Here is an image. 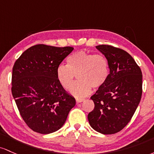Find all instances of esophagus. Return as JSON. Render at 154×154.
I'll list each match as a JSON object with an SVG mask.
<instances>
[{
  "instance_id": "34e87169",
  "label": "esophagus",
  "mask_w": 154,
  "mask_h": 154,
  "mask_svg": "<svg viewBox=\"0 0 154 154\" xmlns=\"http://www.w3.org/2000/svg\"><path fill=\"white\" fill-rule=\"evenodd\" d=\"M75 101H76V103H82V102L84 101V99H76Z\"/></svg>"
}]
</instances>
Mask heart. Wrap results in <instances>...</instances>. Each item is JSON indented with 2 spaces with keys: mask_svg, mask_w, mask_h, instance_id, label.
<instances>
[{
  "mask_svg": "<svg viewBox=\"0 0 154 154\" xmlns=\"http://www.w3.org/2000/svg\"><path fill=\"white\" fill-rule=\"evenodd\" d=\"M68 65H60L57 68V79L65 90L70 89L75 75L79 82L70 89L77 97L89 95L91 87L98 89L108 81L110 74L109 63L105 57L85 51L73 53L67 59Z\"/></svg>",
  "mask_w": 154,
  "mask_h": 154,
  "instance_id": "b5f03b06",
  "label": "heart"
}]
</instances>
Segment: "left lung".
I'll use <instances>...</instances> for the list:
<instances>
[{"label": "left lung", "mask_w": 154, "mask_h": 154, "mask_svg": "<svg viewBox=\"0 0 154 154\" xmlns=\"http://www.w3.org/2000/svg\"><path fill=\"white\" fill-rule=\"evenodd\" d=\"M108 60L110 74L91 99L94 108L88 114L89 124L97 132L111 134L130 122L142 96L140 68L127 51L109 45L96 46Z\"/></svg>", "instance_id": "8db88e82"}]
</instances>
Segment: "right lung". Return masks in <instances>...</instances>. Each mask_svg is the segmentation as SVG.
Segmentation results:
<instances>
[{
  "mask_svg": "<svg viewBox=\"0 0 154 154\" xmlns=\"http://www.w3.org/2000/svg\"><path fill=\"white\" fill-rule=\"evenodd\" d=\"M72 50L70 46L35 45L14 65L12 95L23 120L36 132L57 131L75 106V98L60 85L56 74L57 67Z\"/></svg>",
  "mask_w": 154,
  "mask_h": 154,
  "instance_id": "right-lung-1",
  "label": "right lung"
}]
</instances>
